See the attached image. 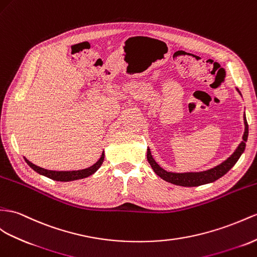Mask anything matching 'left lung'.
<instances>
[{"instance_id": "1", "label": "left lung", "mask_w": 257, "mask_h": 257, "mask_svg": "<svg viewBox=\"0 0 257 257\" xmlns=\"http://www.w3.org/2000/svg\"><path fill=\"white\" fill-rule=\"evenodd\" d=\"M236 91H238L239 94L241 95L239 89H236ZM243 120H244V134H243L242 141L238 146V148L235 149L234 152L230 155L226 161H223L221 164H219V165H217L210 169L203 170V172H193V173L167 172V170L163 169L153 159L152 154H151L150 148H148L147 159L150 163L151 167H152V169L154 170V173L159 177H161L163 180L173 183V185L181 186V187H197V186L206 185V183L214 182L217 179H219L223 175H226L229 170L234 166V164L238 162L242 153L244 152L245 143L247 141V136H248V124L246 121L245 114L243 116Z\"/></svg>"}]
</instances>
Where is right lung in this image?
<instances>
[{
	"label": "right lung",
	"mask_w": 257,
	"mask_h": 257,
	"mask_svg": "<svg viewBox=\"0 0 257 257\" xmlns=\"http://www.w3.org/2000/svg\"><path fill=\"white\" fill-rule=\"evenodd\" d=\"M104 151L103 153L100 157V160H98L95 164L93 165L88 167V168H84V169H80V170H69V172H56V170H48V169H44L42 167H39L35 164H32L31 162H29L26 157H24L26 163L28 164V165L37 172L38 174H40L42 176L48 177L50 179H53L56 181H74V180H78V179H83V178H87V177L93 175L96 170L102 166L103 161H104Z\"/></svg>",
	"instance_id": "1"
}]
</instances>
